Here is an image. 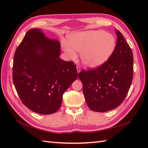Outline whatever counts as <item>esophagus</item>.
<instances>
[{"instance_id": "obj_1", "label": "esophagus", "mask_w": 148, "mask_h": 148, "mask_svg": "<svg viewBox=\"0 0 148 148\" xmlns=\"http://www.w3.org/2000/svg\"><path fill=\"white\" fill-rule=\"evenodd\" d=\"M77 72L78 73H80V71H81V68L80 66H77Z\"/></svg>"}]
</instances>
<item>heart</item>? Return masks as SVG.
I'll list each match as a JSON object with an SVG mask.
<instances>
[{
	"label": "heart",
	"instance_id": "b5f03b06",
	"mask_svg": "<svg viewBox=\"0 0 148 148\" xmlns=\"http://www.w3.org/2000/svg\"><path fill=\"white\" fill-rule=\"evenodd\" d=\"M63 51L70 60L81 53L82 64L88 68L101 66L109 60L116 47L114 36L103 30H89L78 33L68 38V43H62Z\"/></svg>",
	"mask_w": 148,
	"mask_h": 148
}]
</instances>
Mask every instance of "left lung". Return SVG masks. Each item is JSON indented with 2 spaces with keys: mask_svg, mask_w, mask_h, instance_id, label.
I'll use <instances>...</instances> for the list:
<instances>
[{
  "mask_svg": "<svg viewBox=\"0 0 148 148\" xmlns=\"http://www.w3.org/2000/svg\"><path fill=\"white\" fill-rule=\"evenodd\" d=\"M115 32L116 47L109 60L99 67L78 74L87 106L97 112H106L120 106L132 82V51L123 35L119 30Z\"/></svg>",
  "mask_w": 148,
  "mask_h": 148,
  "instance_id": "1",
  "label": "left lung"
}]
</instances>
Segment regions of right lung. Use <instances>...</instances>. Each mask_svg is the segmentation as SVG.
I'll return each instance as SVG.
<instances>
[{"label": "right lung", "instance_id": "obj_1", "mask_svg": "<svg viewBox=\"0 0 148 148\" xmlns=\"http://www.w3.org/2000/svg\"><path fill=\"white\" fill-rule=\"evenodd\" d=\"M60 43L45 36L42 29L26 34L14 56L13 82L19 97L31 111L52 114L60 108L63 94L77 79L73 61L60 58Z\"/></svg>", "mask_w": 148, "mask_h": 148}]
</instances>
